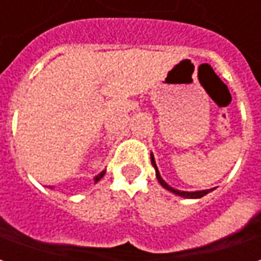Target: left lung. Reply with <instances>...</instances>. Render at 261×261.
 <instances>
[{
    "instance_id": "obj_1",
    "label": "left lung",
    "mask_w": 261,
    "mask_h": 261,
    "mask_svg": "<svg viewBox=\"0 0 261 261\" xmlns=\"http://www.w3.org/2000/svg\"><path fill=\"white\" fill-rule=\"evenodd\" d=\"M151 162H152L153 169H155V175H156V179H158V181L161 183V186L164 187V189H166L168 192L176 194V196H180L183 197V198H201V197H204L205 194H208V193H211L213 190H215V189H208V190H197V192H183V190L175 189V187L169 186V185L162 179V176L159 173L158 166H156V162H155V158H153L152 152H151Z\"/></svg>"
}]
</instances>
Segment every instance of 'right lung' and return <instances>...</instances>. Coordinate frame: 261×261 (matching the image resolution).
<instances>
[{
    "label": "right lung",
    "instance_id": "add662e5",
    "mask_svg": "<svg viewBox=\"0 0 261 261\" xmlns=\"http://www.w3.org/2000/svg\"><path fill=\"white\" fill-rule=\"evenodd\" d=\"M105 173H106V170H102V172H100L99 175H96V176H95V177H93V181H95V183H97V181L100 180L103 176H105ZM48 189H51V190H54V186H48Z\"/></svg>",
    "mask_w": 261,
    "mask_h": 261
}]
</instances>
